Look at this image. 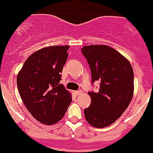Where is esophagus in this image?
Listing matches in <instances>:
<instances>
[{"mask_svg": "<svg viewBox=\"0 0 153 153\" xmlns=\"http://www.w3.org/2000/svg\"><path fill=\"white\" fill-rule=\"evenodd\" d=\"M75 94H76V95H80L82 94V91L81 90H79V91H75Z\"/></svg>", "mask_w": 153, "mask_h": 153, "instance_id": "34e87169", "label": "esophagus"}]
</instances>
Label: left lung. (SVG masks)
<instances>
[{
    "label": "left lung",
    "instance_id": "8db88e82",
    "mask_svg": "<svg viewBox=\"0 0 153 153\" xmlns=\"http://www.w3.org/2000/svg\"><path fill=\"white\" fill-rule=\"evenodd\" d=\"M82 53L91 68L92 83L100 82L97 92H88L91 102L84 110L85 117L94 127H106L123 114L132 99V68L127 59L107 45L84 46Z\"/></svg>",
    "mask_w": 153,
    "mask_h": 153
}]
</instances>
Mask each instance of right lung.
Instances as JSON below:
<instances>
[{
    "instance_id": "right-lung-1",
    "label": "right lung",
    "mask_w": 153,
    "mask_h": 153,
    "mask_svg": "<svg viewBox=\"0 0 153 153\" xmlns=\"http://www.w3.org/2000/svg\"><path fill=\"white\" fill-rule=\"evenodd\" d=\"M69 48L39 50L27 59L18 74L17 86L24 104L35 119L45 125L62 120L72 101L71 94L59 84Z\"/></svg>"
}]
</instances>
